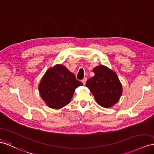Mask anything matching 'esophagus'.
Returning a JSON list of instances; mask_svg holds the SVG:
<instances>
[{"label": "esophagus", "mask_w": 154, "mask_h": 154, "mask_svg": "<svg viewBox=\"0 0 154 154\" xmlns=\"http://www.w3.org/2000/svg\"><path fill=\"white\" fill-rule=\"evenodd\" d=\"M87 80V77H85L84 79H83V80H82V83H83V84H84V85H85V83H86Z\"/></svg>", "instance_id": "esophagus-1"}]
</instances>
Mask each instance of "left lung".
Masks as SVG:
<instances>
[{"label": "left lung", "instance_id": "obj_1", "mask_svg": "<svg viewBox=\"0 0 154 154\" xmlns=\"http://www.w3.org/2000/svg\"><path fill=\"white\" fill-rule=\"evenodd\" d=\"M93 72L94 76L87 80L86 86L100 106L106 108L113 106L119 101L122 93L117 74L103 65L94 68Z\"/></svg>", "mask_w": 154, "mask_h": 154}]
</instances>
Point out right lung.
Masks as SVG:
<instances>
[{
    "mask_svg": "<svg viewBox=\"0 0 154 154\" xmlns=\"http://www.w3.org/2000/svg\"><path fill=\"white\" fill-rule=\"evenodd\" d=\"M82 85L65 66L57 65L45 74L39 85V91L48 106L60 109L68 104L74 91Z\"/></svg>",
    "mask_w": 154,
    "mask_h": 154,
    "instance_id": "add662e5",
    "label": "right lung"
}]
</instances>
